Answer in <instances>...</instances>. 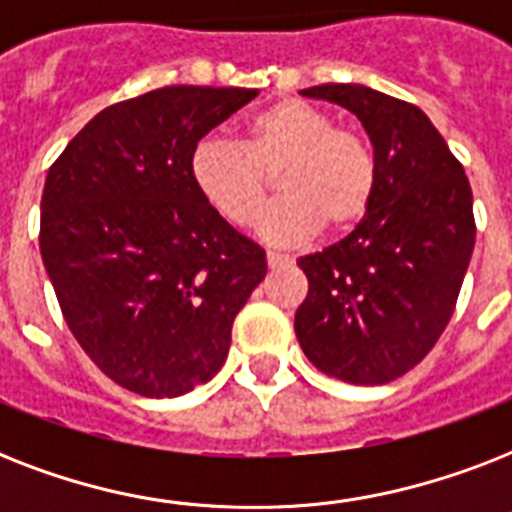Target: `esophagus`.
Returning a JSON list of instances; mask_svg holds the SVG:
<instances>
[{
  "label": "esophagus",
  "instance_id": "1",
  "mask_svg": "<svg viewBox=\"0 0 512 512\" xmlns=\"http://www.w3.org/2000/svg\"><path fill=\"white\" fill-rule=\"evenodd\" d=\"M265 260H268V265H271V268H281V265L289 263L287 255H281V252H271V249L265 252Z\"/></svg>",
  "mask_w": 512,
  "mask_h": 512
}]
</instances>
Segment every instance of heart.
<instances>
[{"instance_id":"1","label":"heart","mask_w":512,"mask_h":512,"mask_svg":"<svg viewBox=\"0 0 512 512\" xmlns=\"http://www.w3.org/2000/svg\"><path fill=\"white\" fill-rule=\"evenodd\" d=\"M199 196L231 225L249 228L265 212L276 177L284 199L265 215L273 244L353 231L374 204L377 159L356 130L305 100L287 98L263 108L244 127V140H199L188 159Z\"/></svg>"}]
</instances>
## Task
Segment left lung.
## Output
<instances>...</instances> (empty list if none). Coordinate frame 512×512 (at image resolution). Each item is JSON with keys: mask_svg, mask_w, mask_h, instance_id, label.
Listing matches in <instances>:
<instances>
[{"mask_svg": "<svg viewBox=\"0 0 512 512\" xmlns=\"http://www.w3.org/2000/svg\"><path fill=\"white\" fill-rule=\"evenodd\" d=\"M348 108L377 159L369 215L297 260L308 295L295 313L311 364L350 385H385L420 364L452 319L476 220L457 156L420 108L364 84L303 90Z\"/></svg>", "mask_w": 512, "mask_h": 512, "instance_id": "left-lung-1", "label": "left lung"}]
</instances>
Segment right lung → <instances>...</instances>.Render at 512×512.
Wrapping results in <instances>:
<instances>
[{"label": "right lung", "mask_w": 512, "mask_h": 512, "mask_svg": "<svg viewBox=\"0 0 512 512\" xmlns=\"http://www.w3.org/2000/svg\"><path fill=\"white\" fill-rule=\"evenodd\" d=\"M257 98L162 87L103 108L42 191L39 249L71 335L116 385L175 398L212 380L268 265L188 175L193 146Z\"/></svg>", "instance_id": "add662e5"}]
</instances>
